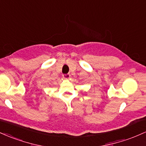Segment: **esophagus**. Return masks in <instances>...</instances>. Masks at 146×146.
Wrapping results in <instances>:
<instances>
[{
  "instance_id": "1",
  "label": "esophagus",
  "mask_w": 146,
  "mask_h": 146,
  "mask_svg": "<svg viewBox=\"0 0 146 146\" xmlns=\"http://www.w3.org/2000/svg\"><path fill=\"white\" fill-rule=\"evenodd\" d=\"M63 78H65V79H68L70 78V76H71V75L69 74V73H67V74H64L63 75Z\"/></svg>"
}]
</instances>
